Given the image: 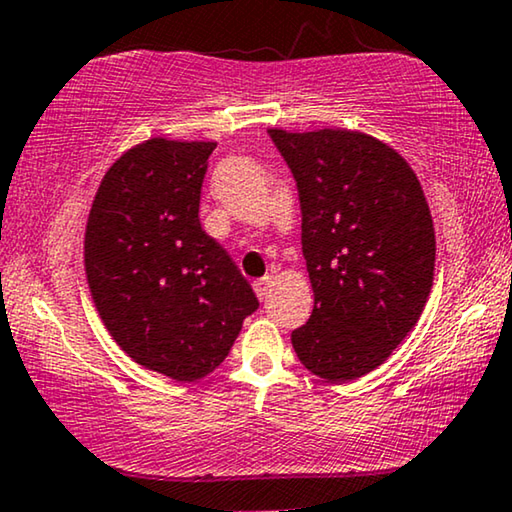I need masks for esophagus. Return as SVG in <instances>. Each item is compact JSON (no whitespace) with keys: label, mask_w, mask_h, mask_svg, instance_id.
Wrapping results in <instances>:
<instances>
[{"label":"esophagus","mask_w":512,"mask_h":512,"mask_svg":"<svg viewBox=\"0 0 512 512\" xmlns=\"http://www.w3.org/2000/svg\"><path fill=\"white\" fill-rule=\"evenodd\" d=\"M253 287H255V294H257V297L264 301L266 297H269V290H271V276H264V278L255 280Z\"/></svg>","instance_id":"34e87169"}]
</instances>
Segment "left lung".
I'll list each match as a JSON object with an SVG mask.
<instances>
[{
  "mask_svg": "<svg viewBox=\"0 0 512 512\" xmlns=\"http://www.w3.org/2000/svg\"><path fill=\"white\" fill-rule=\"evenodd\" d=\"M299 190L301 250L315 306L292 331L299 362L329 383L378 369L420 320L436 236L408 162L350 129H269Z\"/></svg>",
  "mask_w": 512,
  "mask_h": 512,
  "instance_id": "1",
  "label": "left lung"
}]
</instances>
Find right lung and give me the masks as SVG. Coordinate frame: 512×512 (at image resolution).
I'll return each instance as SVG.
<instances>
[{
  "label": "right lung",
  "instance_id": "1",
  "mask_svg": "<svg viewBox=\"0 0 512 512\" xmlns=\"http://www.w3.org/2000/svg\"><path fill=\"white\" fill-rule=\"evenodd\" d=\"M213 141L148 139L106 171L85 227L99 318L136 364L192 383L225 362L253 287L199 222Z\"/></svg>",
  "mask_w": 512,
  "mask_h": 512
}]
</instances>
